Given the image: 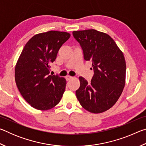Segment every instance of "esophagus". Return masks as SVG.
<instances>
[{"label": "esophagus", "mask_w": 146, "mask_h": 146, "mask_svg": "<svg viewBox=\"0 0 146 146\" xmlns=\"http://www.w3.org/2000/svg\"><path fill=\"white\" fill-rule=\"evenodd\" d=\"M73 77V76H70V75H68V76H66V79L67 80H70L71 79H72Z\"/></svg>", "instance_id": "34e87169"}]
</instances>
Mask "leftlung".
Listing matches in <instances>:
<instances>
[{
    "mask_svg": "<svg viewBox=\"0 0 146 146\" xmlns=\"http://www.w3.org/2000/svg\"><path fill=\"white\" fill-rule=\"evenodd\" d=\"M80 43L86 60L92 62L94 75L91 82L82 76L76 96L80 105L93 113H100L112 108L123 91L126 64L122 51L114 40L95 29L73 31Z\"/></svg>",
    "mask_w": 146,
    "mask_h": 146,
    "instance_id": "1",
    "label": "left lung"
}]
</instances>
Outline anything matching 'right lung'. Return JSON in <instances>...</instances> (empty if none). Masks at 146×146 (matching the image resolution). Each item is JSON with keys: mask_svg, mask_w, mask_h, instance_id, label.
Masks as SVG:
<instances>
[{"mask_svg": "<svg viewBox=\"0 0 146 146\" xmlns=\"http://www.w3.org/2000/svg\"><path fill=\"white\" fill-rule=\"evenodd\" d=\"M70 35L58 31L36 34L22 51L15 70V82L21 95L35 109L50 110L62 97L66 79L49 73L59 49Z\"/></svg>", "mask_w": 146, "mask_h": 146, "instance_id": "add662e5", "label": "right lung"}]
</instances>
